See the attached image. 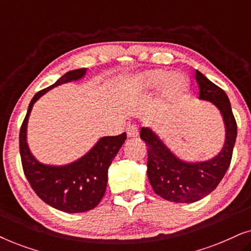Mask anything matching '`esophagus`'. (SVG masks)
<instances>
[{
    "label": "esophagus",
    "mask_w": 251,
    "mask_h": 251,
    "mask_svg": "<svg viewBox=\"0 0 251 251\" xmlns=\"http://www.w3.org/2000/svg\"><path fill=\"white\" fill-rule=\"evenodd\" d=\"M138 133H139L138 126L135 125L129 126L128 128H126V135H128L129 138H135V137L138 136Z\"/></svg>",
    "instance_id": "1"
}]
</instances>
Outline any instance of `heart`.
Returning <instances> with one entry per match:
<instances>
[{
  "label": "heart",
  "mask_w": 251,
  "mask_h": 251,
  "mask_svg": "<svg viewBox=\"0 0 251 251\" xmlns=\"http://www.w3.org/2000/svg\"><path fill=\"white\" fill-rule=\"evenodd\" d=\"M131 90L151 91L161 85V98L164 102H174L185 94L188 87V80L184 74L154 68L137 73L128 80Z\"/></svg>",
  "instance_id": "1"
}]
</instances>
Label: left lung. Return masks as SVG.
Returning a JSON list of instances; mask_svg holds the SVG:
<instances>
[{
	"label": "left lung",
	"mask_w": 251,
	"mask_h": 251,
	"mask_svg": "<svg viewBox=\"0 0 251 251\" xmlns=\"http://www.w3.org/2000/svg\"><path fill=\"white\" fill-rule=\"evenodd\" d=\"M201 100L210 101L221 112L225 125V143L217 155L207 161L187 162L178 157L151 128H142L140 138L147 145V177L154 192L164 200L177 203L197 202L217 187L227 171L236 139V122L227 95L195 73Z\"/></svg>",
	"instance_id": "8db88e82"
}]
</instances>
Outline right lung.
<instances>
[{
	"mask_svg": "<svg viewBox=\"0 0 251 251\" xmlns=\"http://www.w3.org/2000/svg\"><path fill=\"white\" fill-rule=\"evenodd\" d=\"M87 68L67 72L52 85L34 96L19 133V151L24 174L41 200L64 212H84L96 208L104 197L107 173L112 161L121 149L126 133L101 137L83 156L65 166L41 163L27 144V125L33 106L44 94L58 85L84 77Z\"/></svg>",
	"mask_w": 251,
	"mask_h": 251,
	"instance_id": "right-lung-1",
	"label": "right lung"
}]
</instances>
